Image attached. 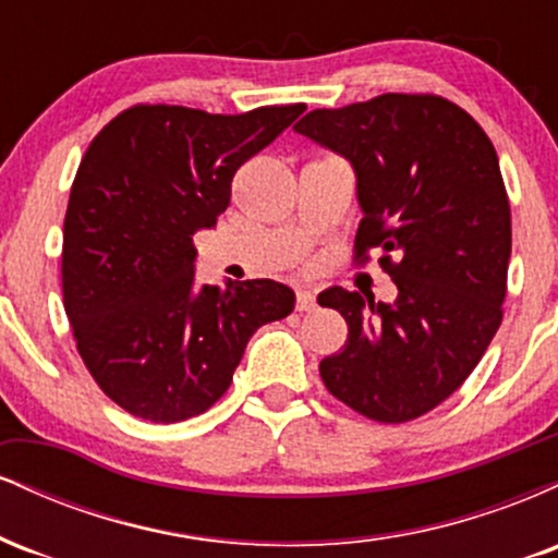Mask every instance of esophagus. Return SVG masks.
<instances>
[{
    "label": "esophagus",
    "mask_w": 558,
    "mask_h": 558,
    "mask_svg": "<svg viewBox=\"0 0 558 558\" xmlns=\"http://www.w3.org/2000/svg\"><path fill=\"white\" fill-rule=\"evenodd\" d=\"M317 306V296L312 291H299L296 293V310L299 312H312Z\"/></svg>",
    "instance_id": "34e87169"
}]
</instances>
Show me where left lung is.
I'll list each match as a JSON object with an SVG mask.
<instances>
[{
  "instance_id": "1",
  "label": "left lung",
  "mask_w": 558,
  "mask_h": 558,
  "mask_svg": "<svg viewBox=\"0 0 558 558\" xmlns=\"http://www.w3.org/2000/svg\"><path fill=\"white\" fill-rule=\"evenodd\" d=\"M293 131L349 159L364 213L356 259L377 248L399 288L393 304L319 293L349 325L343 349L319 362L325 388L375 422L417 420L470 377L504 319L511 209L496 149L435 94L312 110Z\"/></svg>"
}]
</instances>
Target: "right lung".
Returning <instances> with one entry per match:
<instances>
[{
    "mask_svg": "<svg viewBox=\"0 0 558 558\" xmlns=\"http://www.w3.org/2000/svg\"><path fill=\"white\" fill-rule=\"evenodd\" d=\"M304 110L136 105L88 144L62 230V296L83 364L133 417L207 412L248 338L293 312L296 296L275 280L196 286L194 233L215 228L235 170Z\"/></svg>",
    "mask_w": 558,
    "mask_h": 558,
    "instance_id": "add662e5",
    "label": "right lung"
}]
</instances>
